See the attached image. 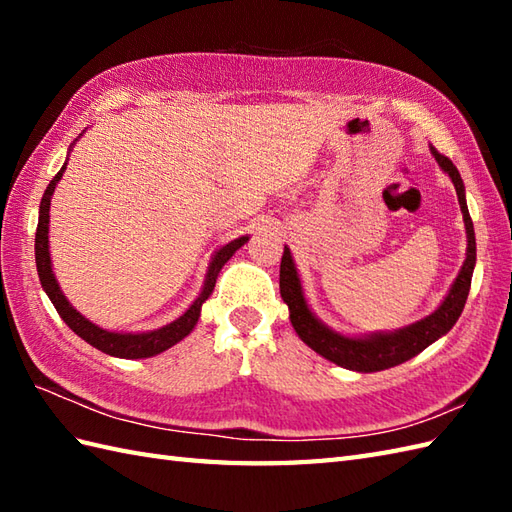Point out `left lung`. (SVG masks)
<instances>
[{
    "label": "left lung",
    "mask_w": 512,
    "mask_h": 512,
    "mask_svg": "<svg viewBox=\"0 0 512 512\" xmlns=\"http://www.w3.org/2000/svg\"><path fill=\"white\" fill-rule=\"evenodd\" d=\"M431 154L436 156L438 165L449 173L455 184V193H458L460 209L464 215L469 246H466L464 266L460 270L458 279L453 281V288L449 290L447 299H444L442 306L433 314H429L427 319L413 323L409 328H402L398 332L372 334V336H365V339H350V336L336 334L325 328V325L310 312L306 299H303L301 281H299L295 264H292L290 250L284 248V257H281V266H279V288H281V299H284L290 308L292 328H295V332L299 334V339L308 347H312L314 352L345 369H354V372H380V369L405 363L409 358L420 354L424 347H429L433 341H438L442 334H447L455 325V321L460 319V314L464 310L466 297H469V290H471L473 268H475L473 220L469 215V209H466L464 182L460 178V171L455 169L453 162L444 154H440L436 147H431Z\"/></svg>",
    "instance_id": "obj_1"
}]
</instances>
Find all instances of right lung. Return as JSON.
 Returning <instances> with one entry per match:
<instances>
[{
    "label": "right lung",
    "instance_id": "right-lung-1",
    "mask_svg": "<svg viewBox=\"0 0 512 512\" xmlns=\"http://www.w3.org/2000/svg\"><path fill=\"white\" fill-rule=\"evenodd\" d=\"M65 165H68V162H65ZM65 165L61 167L57 176L50 180L48 189L41 198V206H39V224H37V233H35V262H37V273H39V281H41L43 290H46V295L50 297L52 306L57 308L59 317L68 323V328L74 334H79L83 341H88L92 347H96V350H101V352L116 356V358H149V356H156L160 352L169 350L171 345L182 341L184 336H187L195 328V323H198V319H200L202 303L209 299V295L213 292L215 279H217V275H220L222 266L233 257V253L239 246L246 244L248 237L233 239L231 244H226L222 250H217V255L213 257V262L209 266V275H206V284L202 288V295L193 301V306L184 312L180 319L165 325V328L154 330V332H143V334L107 332V330L99 328V325H94L85 317H81V314L70 306V301L63 297L57 279H54V275H52V262H50V250H48L50 198L54 193V187H57V182L63 176Z\"/></svg>",
    "mask_w": 512,
    "mask_h": 512
}]
</instances>
